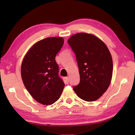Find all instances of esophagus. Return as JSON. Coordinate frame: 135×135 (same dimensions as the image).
Here are the masks:
<instances>
[{
	"label": "esophagus",
	"instance_id": "1",
	"mask_svg": "<svg viewBox=\"0 0 135 135\" xmlns=\"http://www.w3.org/2000/svg\"><path fill=\"white\" fill-rule=\"evenodd\" d=\"M65 81H66V83H68V82H69V78H68V77H66Z\"/></svg>",
	"mask_w": 135,
	"mask_h": 135
}]
</instances>
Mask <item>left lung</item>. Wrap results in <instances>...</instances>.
<instances>
[{
  "label": "left lung",
  "instance_id": "left-lung-1",
  "mask_svg": "<svg viewBox=\"0 0 135 135\" xmlns=\"http://www.w3.org/2000/svg\"><path fill=\"white\" fill-rule=\"evenodd\" d=\"M76 55L80 83L73 90L88 102L99 99L108 89L113 76V59L108 47L97 36L79 33L68 38Z\"/></svg>",
  "mask_w": 135,
  "mask_h": 135
}]
</instances>
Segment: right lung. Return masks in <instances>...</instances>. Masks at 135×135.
Segmentation results:
<instances>
[{
	"instance_id": "add662e5",
	"label": "right lung",
	"mask_w": 135,
	"mask_h": 135,
	"mask_svg": "<svg viewBox=\"0 0 135 135\" xmlns=\"http://www.w3.org/2000/svg\"><path fill=\"white\" fill-rule=\"evenodd\" d=\"M64 42L61 37L41 40L32 46L22 60L21 74L24 86L31 97L43 105H52L58 100L64 88L55 61Z\"/></svg>"
}]
</instances>
